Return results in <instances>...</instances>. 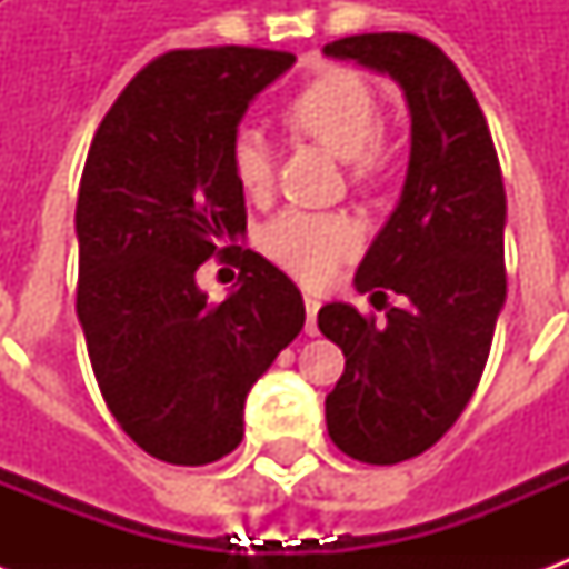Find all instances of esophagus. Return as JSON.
I'll list each match as a JSON object with an SVG mask.
<instances>
[{
	"mask_svg": "<svg viewBox=\"0 0 569 569\" xmlns=\"http://www.w3.org/2000/svg\"><path fill=\"white\" fill-rule=\"evenodd\" d=\"M317 310H320V298L305 296V313H308V335H317Z\"/></svg>",
	"mask_w": 569,
	"mask_h": 569,
	"instance_id": "1",
	"label": "esophagus"
}]
</instances>
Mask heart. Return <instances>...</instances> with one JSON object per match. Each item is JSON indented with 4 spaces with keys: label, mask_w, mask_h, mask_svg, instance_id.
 Here are the masks:
<instances>
[{
    "label": "heart",
    "mask_w": 569,
    "mask_h": 569,
    "mask_svg": "<svg viewBox=\"0 0 569 569\" xmlns=\"http://www.w3.org/2000/svg\"><path fill=\"white\" fill-rule=\"evenodd\" d=\"M286 121L350 161V176L369 186L383 173V106L369 81L350 69H326L286 106ZM228 167L249 198L271 188L273 167L261 130L240 128L228 146ZM261 252L308 286L326 283L362 247V224L347 212L283 210L261 224Z\"/></svg>",
    "instance_id": "1"
}]
</instances>
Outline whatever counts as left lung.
<instances>
[{"mask_svg":"<svg viewBox=\"0 0 569 569\" xmlns=\"http://www.w3.org/2000/svg\"><path fill=\"white\" fill-rule=\"evenodd\" d=\"M387 72L411 109V161L399 207L357 271L359 292L387 322L326 305L320 332L345 350L326 396L332 441L359 463L418 457L453 427L476 393L506 301L500 158L476 93L439 44L415 32H362L322 48Z\"/></svg>","mask_w":569,"mask_h":569,"instance_id":"8db88e82","label":"left lung"}]
</instances>
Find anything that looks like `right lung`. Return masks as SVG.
Listing matches in <instances>:
<instances>
[{
  "label": "right lung",
  "instance_id": "right-lung-1",
  "mask_svg": "<svg viewBox=\"0 0 569 569\" xmlns=\"http://www.w3.org/2000/svg\"><path fill=\"white\" fill-rule=\"evenodd\" d=\"M292 63L243 44L167 51L93 133L76 203V310L112 418L163 463L234 451L249 387L305 326L298 286L234 247L247 203L228 167L249 100ZM212 254L241 264L219 306L193 283Z\"/></svg>",
  "mask_w": 569,
  "mask_h": 569
}]
</instances>
